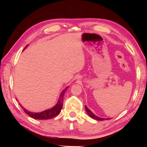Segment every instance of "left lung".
Masks as SVG:
<instances>
[{
    "label": "left lung",
    "mask_w": 147,
    "mask_h": 147,
    "mask_svg": "<svg viewBox=\"0 0 147 147\" xmlns=\"http://www.w3.org/2000/svg\"><path fill=\"white\" fill-rule=\"evenodd\" d=\"M85 108H86V111L87 112L88 115H89L92 118H93V119H95V120H109L110 119V118H102L98 117V116L95 115V114H94V113H92V112L90 111L89 109H88L86 106H85Z\"/></svg>",
    "instance_id": "obj_1"
}]
</instances>
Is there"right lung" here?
<instances>
[{"label": "right lung", "instance_id": "1", "mask_svg": "<svg viewBox=\"0 0 147 147\" xmlns=\"http://www.w3.org/2000/svg\"><path fill=\"white\" fill-rule=\"evenodd\" d=\"M27 45L26 46L25 48L27 47ZM68 88L69 87H67L66 88H65V89L61 92V93L59 96V100H58L57 103L56 104V105L54 106L53 107H52L51 108H49V109L45 110V111H43L41 112H31L28 111V110H26L25 108H24L21 104H19L21 106V108H23L25 113L27 114L29 116H31V118H35V119H37V120L50 119V118H52L58 115V114H59V112H61L62 106H63V100L64 94H65V92H66V90H67Z\"/></svg>", "mask_w": 147, "mask_h": 147}]
</instances>
